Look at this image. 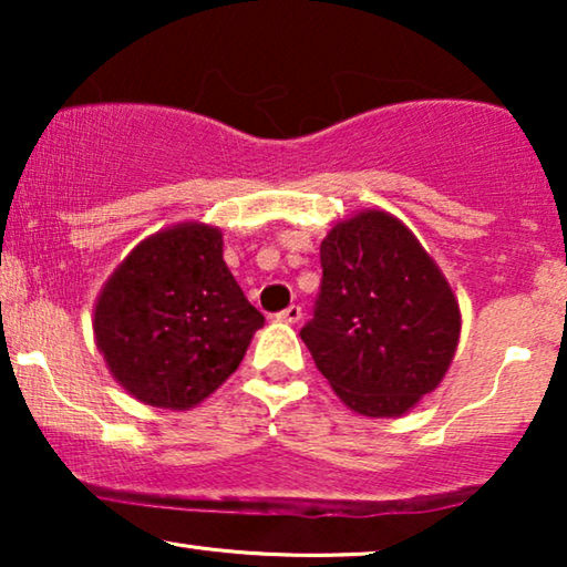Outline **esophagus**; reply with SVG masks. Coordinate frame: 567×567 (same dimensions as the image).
I'll return each instance as SVG.
<instances>
[{
  "label": "esophagus",
  "mask_w": 567,
  "mask_h": 567,
  "mask_svg": "<svg viewBox=\"0 0 567 567\" xmlns=\"http://www.w3.org/2000/svg\"><path fill=\"white\" fill-rule=\"evenodd\" d=\"M276 320H281V322H299L301 320V307L299 305H289V307L281 309V312L276 315Z\"/></svg>",
  "instance_id": "esophagus-1"
}]
</instances>
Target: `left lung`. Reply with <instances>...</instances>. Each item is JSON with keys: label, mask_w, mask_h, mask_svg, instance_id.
<instances>
[{"label": "left lung", "mask_w": 567, "mask_h": 567, "mask_svg": "<svg viewBox=\"0 0 567 567\" xmlns=\"http://www.w3.org/2000/svg\"><path fill=\"white\" fill-rule=\"evenodd\" d=\"M322 284L305 328L309 353L348 408L408 413L444 379L460 340L446 278L405 224L363 212L320 245Z\"/></svg>", "instance_id": "1"}]
</instances>
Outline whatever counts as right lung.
<instances>
[{
    "mask_svg": "<svg viewBox=\"0 0 567 567\" xmlns=\"http://www.w3.org/2000/svg\"><path fill=\"white\" fill-rule=\"evenodd\" d=\"M221 247L219 229L177 224L136 245L100 291L92 322L100 353L146 405H198L239 367L266 322Z\"/></svg>",
    "mask_w": 567,
    "mask_h": 567,
    "instance_id": "obj_1",
    "label": "right lung"
}]
</instances>
